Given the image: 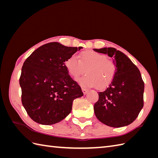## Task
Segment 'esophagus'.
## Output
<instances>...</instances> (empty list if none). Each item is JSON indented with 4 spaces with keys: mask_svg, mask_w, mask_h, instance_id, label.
I'll list each match as a JSON object with an SVG mask.
<instances>
[{
    "mask_svg": "<svg viewBox=\"0 0 158 158\" xmlns=\"http://www.w3.org/2000/svg\"><path fill=\"white\" fill-rule=\"evenodd\" d=\"M82 92L83 94H86L88 92V89H85V88H82Z\"/></svg>",
    "mask_w": 158,
    "mask_h": 158,
    "instance_id": "1",
    "label": "esophagus"
}]
</instances>
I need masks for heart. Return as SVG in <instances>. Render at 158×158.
<instances>
[{
  "label": "heart",
  "mask_w": 158,
  "mask_h": 158,
  "mask_svg": "<svg viewBox=\"0 0 158 158\" xmlns=\"http://www.w3.org/2000/svg\"><path fill=\"white\" fill-rule=\"evenodd\" d=\"M69 74L77 79L85 73L87 75L79 79L83 87H96L103 89L108 86L114 79L116 65L106 56L92 50L84 51L79 54V60L75 56H70L65 61Z\"/></svg>",
  "instance_id": "b5f03b06"
}]
</instances>
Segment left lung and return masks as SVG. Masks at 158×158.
Instances as JSON below:
<instances>
[{"instance_id":"1","label":"left lung","mask_w":158,"mask_h":158,"mask_svg":"<svg viewBox=\"0 0 158 158\" xmlns=\"http://www.w3.org/2000/svg\"><path fill=\"white\" fill-rule=\"evenodd\" d=\"M108 55L116 65L112 82L102 92L94 110L98 119L114 127L126 126L138 117L143 107L144 82L136 66L126 54L113 48L94 49Z\"/></svg>"}]
</instances>
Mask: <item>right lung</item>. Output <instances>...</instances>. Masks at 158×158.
I'll return each instance as SVG.
<instances>
[{
    "instance_id": "right-lung-1",
    "label": "right lung",
    "mask_w": 158,
    "mask_h": 158,
    "mask_svg": "<svg viewBox=\"0 0 158 158\" xmlns=\"http://www.w3.org/2000/svg\"><path fill=\"white\" fill-rule=\"evenodd\" d=\"M82 48L49 43L23 62L19 78L22 102L35 122L52 125L61 122L71 112L73 100L83 96L81 87L65 67L66 59Z\"/></svg>"
}]
</instances>
